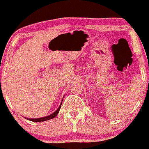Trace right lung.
Masks as SVG:
<instances>
[{
    "label": "right lung",
    "mask_w": 149,
    "mask_h": 149,
    "mask_svg": "<svg viewBox=\"0 0 149 149\" xmlns=\"http://www.w3.org/2000/svg\"><path fill=\"white\" fill-rule=\"evenodd\" d=\"M62 102H61V105H60V106L59 107V108H58L57 110L54 112V113H53L52 114L50 115V116H47V117L40 118H27V119L31 121H33V122H42V121H46V120H50V119L54 118L56 117V116H57L58 113H59V110H60L61 105H62Z\"/></svg>",
    "instance_id": "obj_1"
}]
</instances>
